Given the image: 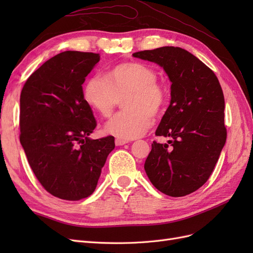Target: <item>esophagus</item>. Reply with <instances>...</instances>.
Instances as JSON below:
<instances>
[{
    "label": "esophagus",
    "instance_id": "esophagus-1",
    "mask_svg": "<svg viewBox=\"0 0 253 253\" xmlns=\"http://www.w3.org/2000/svg\"><path fill=\"white\" fill-rule=\"evenodd\" d=\"M128 141L126 140V139H121V138H116L115 139V144L116 145H124L126 143H127Z\"/></svg>",
    "mask_w": 253,
    "mask_h": 253
}]
</instances>
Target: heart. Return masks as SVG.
Returning <instances> with one entry per match:
<instances>
[{"label":"heart","instance_id":"heart-1","mask_svg":"<svg viewBox=\"0 0 253 253\" xmlns=\"http://www.w3.org/2000/svg\"><path fill=\"white\" fill-rule=\"evenodd\" d=\"M157 80L152 66L128 61L112 66L104 77L88 78L83 85V97L103 118L112 116L124 99L125 110L106 124L105 132L121 139H133L147 131L152 125V115L158 116L167 104V90Z\"/></svg>","mask_w":253,"mask_h":253}]
</instances>
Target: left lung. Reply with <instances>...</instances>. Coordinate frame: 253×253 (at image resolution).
<instances>
[{
    "label": "left lung",
    "instance_id": "left-lung-1",
    "mask_svg": "<svg viewBox=\"0 0 253 253\" xmlns=\"http://www.w3.org/2000/svg\"><path fill=\"white\" fill-rule=\"evenodd\" d=\"M133 56L163 66L172 82L170 105L155 132L171 137V147L153 141L145 173L160 192L188 195L209 179L226 142L223 89L211 68L183 48L164 46Z\"/></svg>",
    "mask_w": 253,
    "mask_h": 253
}]
</instances>
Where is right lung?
<instances>
[{"instance_id": "obj_1", "label": "right lung", "mask_w": 253, "mask_h": 253, "mask_svg": "<svg viewBox=\"0 0 253 253\" xmlns=\"http://www.w3.org/2000/svg\"><path fill=\"white\" fill-rule=\"evenodd\" d=\"M99 53H58L29 76L20 97V142L42 187L65 201L94 192L113 136L90 139L97 126L82 84Z\"/></svg>"}]
</instances>
